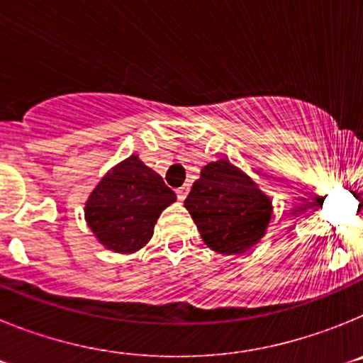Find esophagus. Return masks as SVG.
Wrapping results in <instances>:
<instances>
[{
    "mask_svg": "<svg viewBox=\"0 0 363 363\" xmlns=\"http://www.w3.org/2000/svg\"><path fill=\"white\" fill-rule=\"evenodd\" d=\"M189 194V185H182L179 189H176V196H178V200L184 201L185 198H187Z\"/></svg>",
    "mask_w": 363,
    "mask_h": 363,
    "instance_id": "1",
    "label": "esophagus"
}]
</instances>
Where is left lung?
Here are the masks:
<instances>
[{
    "mask_svg": "<svg viewBox=\"0 0 363 363\" xmlns=\"http://www.w3.org/2000/svg\"><path fill=\"white\" fill-rule=\"evenodd\" d=\"M184 205L205 245L225 256L251 251L265 236L272 216L271 198L229 160L201 167Z\"/></svg>",
    "mask_w": 363,
    "mask_h": 363,
    "instance_id": "obj_1",
    "label": "left lung"
}]
</instances>
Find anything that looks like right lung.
<instances>
[{
  "label": "right lung",
  "mask_w": 363,
  "mask_h": 363,
  "mask_svg": "<svg viewBox=\"0 0 363 363\" xmlns=\"http://www.w3.org/2000/svg\"><path fill=\"white\" fill-rule=\"evenodd\" d=\"M176 194L138 154L116 163L85 201V221L105 249L133 255L149 243L160 214Z\"/></svg>",
  "instance_id": "1"
}]
</instances>
